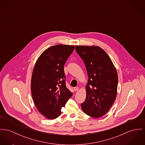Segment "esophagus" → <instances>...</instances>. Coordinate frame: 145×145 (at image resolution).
Returning a JSON list of instances; mask_svg holds the SVG:
<instances>
[{"instance_id": "esophagus-1", "label": "esophagus", "mask_w": 145, "mask_h": 145, "mask_svg": "<svg viewBox=\"0 0 145 145\" xmlns=\"http://www.w3.org/2000/svg\"><path fill=\"white\" fill-rule=\"evenodd\" d=\"M74 90L75 91H78V90H79V88L78 87H74Z\"/></svg>"}]
</instances>
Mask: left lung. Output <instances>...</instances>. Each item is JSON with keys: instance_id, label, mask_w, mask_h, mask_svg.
Listing matches in <instances>:
<instances>
[{"instance_id": "8db88e82", "label": "left lung", "mask_w": 145, "mask_h": 145, "mask_svg": "<svg viewBox=\"0 0 145 145\" xmlns=\"http://www.w3.org/2000/svg\"><path fill=\"white\" fill-rule=\"evenodd\" d=\"M75 49L85 64L89 78L82 109L91 117L100 118L109 111L116 99V69L109 56L99 46L77 45Z\"/></svg>"}]
</instances>
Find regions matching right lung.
Returning <instances> with one entry per match:
<instances>
[{
	"label": "right lung",
	"mask_w": 145,
	"mask_h": 145,
	"mask_svg": "<svg viewBox=\"0 0 145 145\" xmlns=\"http://www.w3.org/2000/svg\"><path fill=\"white\" fill-rule=\"evenodd\" d=\"M74 49L72 45L52 46L39 56L33 67L32 97L39 112L48 119L59 116L72 95L66 86L64 65Z\"/></svg>",
	"instance_id": "1"
}]
</instances>
